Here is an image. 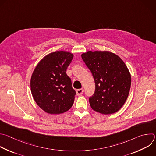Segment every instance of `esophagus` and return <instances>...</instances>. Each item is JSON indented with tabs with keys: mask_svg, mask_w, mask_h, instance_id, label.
Wrapping results in <instances>:
<instances>
[{
	"mask_svg": "<svg viewBox=\"0 0 156 156\" xmlns=\"http://www.w3.org/2000/svg\"><path fill=\"white\" fill-rule=\"evenodd\" d=\"M84 92V89L82 88V89H79L78 90H76V94L78 95H80L81 94H83Z\"/></svg>",
	"mask_w": 156,
	"mask_h": 156,
	"instance_id": "1",
	"label": "esophagus"
}]
</instances>
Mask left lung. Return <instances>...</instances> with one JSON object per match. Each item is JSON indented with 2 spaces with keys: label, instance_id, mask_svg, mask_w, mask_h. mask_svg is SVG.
<instances>
[{
  "label": "left lung",
  "instance_id": "1",
  "mask_svg": "<svg viewBox=\"0 0 156 156\" xmlns=\"http://www.w3.org/2000/svg\"><path fill=\"white\" fill-rule=\"evenodd\" d=\"M95 84L90 107L103 115L119 111L125 103L130 89L131 75L124 61L109 51H87L81 55Z\"/></svg>",
  "mask_w": 156,
  "mask_h": 156
}]
</instances>
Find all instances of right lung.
<instances>
[{
    "label": "right lung",
    "instance_id": "1",
    "mask_svg": "<svg viewBox=\"0 0 156 156\" xmlns=\"http://www.w3.org/2000/svg\"><path fill=\"white\" fill-rule=\"evenodd\" d=\"M73 55L59 51L44 56L37 65L30 79L32 95L45 112L58 115L72 107L75 90L66 73Z\"/></svg>",
    "mask_w": 156,
    "mask_h": 156
}]
</instances>
